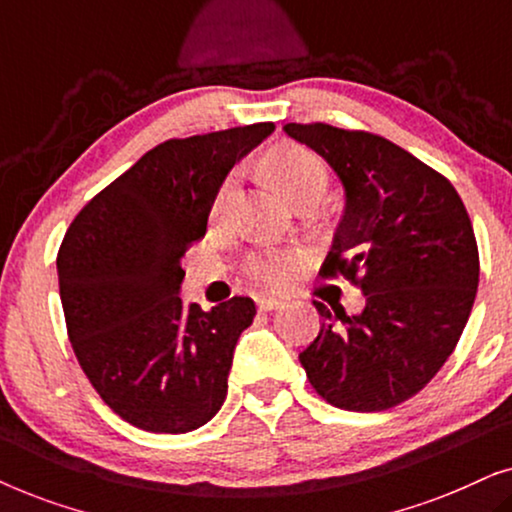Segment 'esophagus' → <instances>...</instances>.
<instances>
[{
	"label": "esophagus",
	"mask_w": 512,
	"mask_h": 512,
	"mask_svg": "<svg viewBox=\"0 0 512 512\" xmlns=\"http://www.w3.org/2000/svg\"><path fill=\"white\" fill-rule=\"evenodd\" d=\"M256 303H258V310H261V312H270V310H279V307L284 305V300H279V298H258Z\"/></svg>",
	"instance_id": "34e87169"
}]
</instances>
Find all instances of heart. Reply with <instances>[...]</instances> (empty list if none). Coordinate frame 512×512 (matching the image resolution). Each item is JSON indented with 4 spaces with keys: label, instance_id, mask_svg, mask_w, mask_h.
Returning a JSON list of instances; mask_svg holds the SVG:
<instances>
[{
    "label": "heart",
    "instance_id": "heart-1",
    "mask_svg": "<svg viewBox=\"0 0 512 512\" xmlns=\"http://www.w3.org/2000/svg\"><path fill=\"white\" fill-rule=\"evenodd\" d=\"M265 167L270 177L277 181L286 198L293 205H303L307 200H319L326 191L328 170L317 153L300 144H279L265 156ZM237 172L228 174L219 186L212 202V216H219L226 209L230 195L235 191ZM298 268V254L291 249H263L244 256L242 272L251 284L265 291H279L291 282Z\"/></svg>",
    "mask_w": 512,
    "mask_h": 512
}]
</instances>
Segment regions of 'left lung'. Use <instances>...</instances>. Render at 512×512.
Wrapping results in <instances>:
<instances>
[{
	"label": "left lung",
	"instance_id": "8db88e82",
	"mask_svg": "<svg viewBox=\"0 0 512 512\" xmlns=\"http://www.w3.org/2000/svg\"><path fill=\"white\" fill-rule=\"evenodd\" d=\"M284 130L345 184V216L319 275L366 296L356 317L314 300L321 328L298 359L335 408H396L436 377L464 333L480 277L471 219L443 174L389 139L328 123Z\"/></svg>",
	"mask_w": 512,
	"mask_h": 512
}]
</instances>
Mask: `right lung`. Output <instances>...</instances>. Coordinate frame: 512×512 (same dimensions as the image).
Masks as SVG:
<instances>
[{"label":"right lung","instance_id":"obj_1","mask_svg":"<svg viewBox=\"0 0 512 512\" xmlns=\"http://www.w3.org/2000/svg\"><path fill=\"white\" fill-rule=\"evenodd\" d=\"M272 130L254 123L167 139L67 228L58 282L69 342L102 401L137 429L188 433L226 401L235 345L256 305L233 296L212 312L184 307L181 256L205 237L226 174Z\"/></svg>","mask_w":512,"mask_h":512}]
</instances>
